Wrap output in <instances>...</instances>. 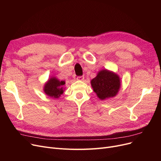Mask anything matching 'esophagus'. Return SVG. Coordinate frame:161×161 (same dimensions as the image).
Here are the masks:
<instances>
[{"label": "esophagus", "mask_w": 161, "mask_h": 161, "mask_svg": "<svg viewBox=\"0 0 161 161\" xmlns=\"http://www.w3.org/2000/svg\"><path fill=\"white\" fill-rule=\"evenodd\" d=\"M83 79H84L83 76H78V77H77V80H78L82 81V80H83Z\"/></svg>", "instance_id": "34e87169"}]
</instances>
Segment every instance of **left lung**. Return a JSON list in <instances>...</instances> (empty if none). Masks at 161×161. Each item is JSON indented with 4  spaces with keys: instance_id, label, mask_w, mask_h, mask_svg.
<instances>
[{
    "instance_id": "8db88e82",
    "label": "left lung",
    "mask_w": 161,
    "mask_h": 161,
    "mask_svg": "<svg viewBox=\"0 0 161 161\" xmlns=\"http://www.w3.org/2000/svg\"><path fill=\"white\" fill-rule=\"evenodd\" d=\"M91 85L101 100L117 95L121 87L119 75L107 69L100 70L96 77L91 80Z\"/></svg>"
}]
</instances>
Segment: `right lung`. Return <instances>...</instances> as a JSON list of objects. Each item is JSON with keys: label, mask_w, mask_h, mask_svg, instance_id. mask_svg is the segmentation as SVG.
I'll return each instance as SVG.
<instances>
[{"label": "right lung", "mask_w": 161, "mask_h": 161, "mask_svg": "<svg viewBox=\"0 0 161 161\" xmlns=\"http://www.w3.org/2000/svg\"><path fill=\"white\" fill-rule=\"evenodd\" d=\"M64 81H60L55 76H52L44 86V92L48 97L53 98H58L64 92L65 88Z\"/></svg>", "instance_id": "add662e5"}]
</instances>
